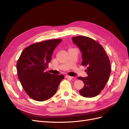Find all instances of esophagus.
<instances>
[{
  "instance_id": "34e87169",
  "label": "esophagus",
  "mask_w": 129,
  "mask_h": 129,
  "mask_svg": "<svg viewBox=\"0 0 129 129\" xmlns=\"http://www.w3.org/2000/svg\"><path fill=\"white\" fill-rule=\"evenodd\" d=\"M65 77L67 78H69V79H72L74 77H71V76H68V75H66L65 76Z\"/></svg>"
}]
</instances>
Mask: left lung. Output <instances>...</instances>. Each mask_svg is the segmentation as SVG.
I'll list each match as a JSON object with an SVG mask.
<instances>
[{"label":"left lung","mask_w":129,"mask_h":129,"mask_svg":"<svg viewBox=\"0 0 129 129\" xmlns=\"http://www.w3.org/2000/svg\"><path fill=\"white\" fill-rule=\"evenodd\" d=\"M72 40L82 53V65L87 66V76L78 77L84 84L79 93L85 98L96 96L104 89L110 77V59L102 46L94 40L84 36Z\"/></svg>","instance_id":"1"}]
</instances>
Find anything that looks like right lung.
I'll return each mask as SVG.
<instances>
[{"label": "right lung", "instance_id": "obj_1", "mask_svg": "<svg viewBox=\"0 0 129 129\" xmlns=\"http://www.w3.org/2000/svg\"><path fill=\"white\" fill-rule=\"evenodd\" d=\"M61 41L53 39L26 47L17 62L18 77L28 96L38 101L47 100L57 90L64 76L52 75L45 70L55 48Z\"/></svg>", "mask_w": 129, "mask_h": 129}]
</instances>
